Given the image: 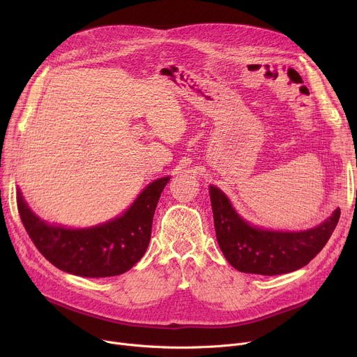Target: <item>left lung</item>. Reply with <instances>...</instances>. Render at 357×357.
<instances>
[{
  "label": "left lung",
  "instance_id": "left-lung-1",
  "mask_svg": "<svg viewBox=\"0 0 357 357\" xmlns=\"http://www.w3.org/2000/svg\"><path fill=\"white\" fill-rule=\"evenodd\" d=\"M218 246L240 272L282 275L310 264L326 246L340 218L337 208L320 226L304 231H273L252 226L233 208L217 186H210Z\"/></svg>",
  "mask_w": 357,
  "mask_h": 357
}]
</instances>
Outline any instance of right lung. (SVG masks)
<instances>
[{"label": "right lung", "instance_id": "right-lung-1", "mask_svg": "<svg viewBox=\"0 0 357 357\" xmlns=\"http://www.w3.org/2000/svg\"><path fill=\"white\" fill-rule=\"evenodd\" d=\"M169 176L149 183L120 217L89 229L50 226L37 217L17 190V208L34 246L58 269L85 278L117 276L146 253L158 201Z\"/></svg>", "mask_w": 357, "mask_h": 357}]
</instances>
